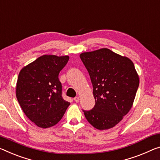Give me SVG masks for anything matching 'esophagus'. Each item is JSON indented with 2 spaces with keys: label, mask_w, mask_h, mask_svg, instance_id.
Wrapping results in <instances>:
<instances>
[{
  "label": "esophagus",
  "mask_w": 160,
  "mask_h": 160,
  "mask_svg": "<svg viewBox=\"0 0 160 160\" xmlns=\"http://www.w3.org/2000/svg\"><path fill=\"white\" fill-rule=\"evenodd\" d=\"M74 100L75 101V102H79L80 99H79V98H78V97H75V98H74Z\"/></svg>",
  "instance_id": "34e87169"
}]
</instances>
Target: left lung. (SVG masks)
<instances>
[{"label":"left lung","instance_id":"8db88e82","mask_svg":"<svg viewBox=\"0 0 160 160\" xmlns=\"http://www.w3.org/2000/svg\"><path fill=\"white\" fill-rule=\"evenodd\" d=\"M80 59L89 72L95 105L83 110L87 120L100 130L112 128L132 107L139 75L130 58L108 48L82 52Z\"/></svg>","mask_w":160,"mask_h":160}]
</instances>
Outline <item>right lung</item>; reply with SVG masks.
I'll return each mask as SVG.
<instances>
[{"label": "right lung", "mask_w": 160, "mask_h": 160, "mask_svg": "<svg viewBox=\"0 0 160 160\" xmlns=\"http://www.w3.org/2000/svg\"><path fill=\"white\" fill-rule=\"evenodd\" d=\"M68 60V55H44L20 71L17 100L28 118L39 128L56 125L70 105L62 97V85L58 78Z\"/></svg>", "instance_id": "obj_1"}]
</instances>
